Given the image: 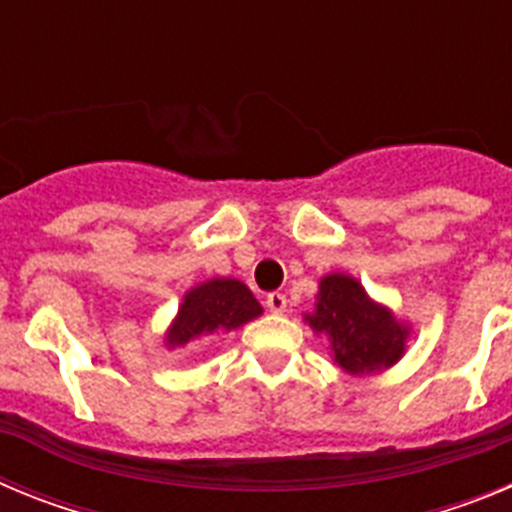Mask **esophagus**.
I'll return each instance as SVG.
<instances>
[{
	"label": "esophagus",
	"instance_id": "obj_1",
	"mask_svg": "<svg viewBox=\"0 0 512 512\" xmlns=\"http://www.w3.org/2000/svg\"><path fill=\"white\" fill-rule=\"evenodd\" d=\"M266 307H269L274 315H282V312H287V297H284L282 292H271V295L266 297Z\"/></svg>",
	"mask_w": 512,
	"mask_h": 512
}]
</instances>
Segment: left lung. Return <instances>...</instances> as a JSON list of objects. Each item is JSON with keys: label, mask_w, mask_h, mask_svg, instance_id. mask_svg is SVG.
Instances as JSON below:
<instances>
[{"label": "left lung", "mask_w": 512, "mask_h": 512, "mask_svg": "<svg viewBox=\"0 0 512 512\" xmlns=\"http://www.w3.org/2000/svg\"><path fill=\"white\" fill-rule=\"evenodd\" d=\"M305 323L315 336L328 338L330 356L351 377L392 369L405 356V341L413 330L343 271L320 279L315 310L305 312Z\"/></svg>", "instance_id": "8db88e82"}]
</instances>
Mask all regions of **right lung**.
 Masks as SVG:
<instances>
[{
	"label": "right lung",
	"mask_w": 512,
	"mask_h": 512,
	"mask_svg": "<svg viewBox=\"0 0 512 512\" xmlns=\"http://www.w3.org/2000/svg\"><path fill=\"white\" fill-rule=\"evenodd\" d=\"M264 312L241 279L212 277L187 289L174 320L164 333L166 348H184L215 333H230Z\"/></svg>",
	"instance_id": "add662e5"
}]
</instances>
